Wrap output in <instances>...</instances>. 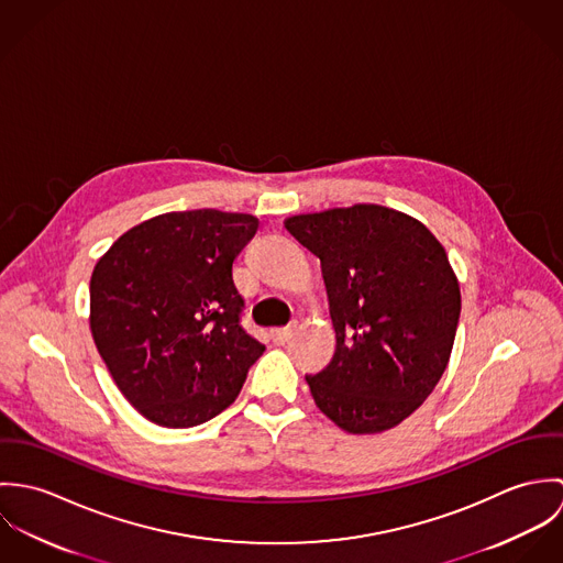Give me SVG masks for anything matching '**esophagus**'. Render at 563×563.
<instances>
[{
  "label": "esophagus",
  "mask_w": 563,
  "mask_h": 563,
  "mask_svg": "<svg viewBox=\"0 0 563 563\" xmlns=\"http://www.w3.org/2000/svg\"><path fill=\"white\" fill-rule=\"evenodd\" d=\"M295 329L292 327H284V329H271V340L275 344H286L292 338Z\"/></svg>",
  "instance_id": "obj_1"
}]
</instances>
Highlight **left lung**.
Here are the masks:
<instances>
[{
	"instance_id": "left-lung-1",
	"label": "left lung",
	"mask_w": 563,
	"mask_h": 563,
	"mask_svg": "<svg viewBox=\"0 0 563 563\" xmlns=\"http://www.w3.org/2000/svg\"><path fill=\"white\" fill-rule=\"evenodd\" d=\"M284 228L321 260L335 329L312 399L355 435L401 424L446 371L462 312L449 255L418 219L377 203L295 214Z\"/></svg>"
}]
</instances>
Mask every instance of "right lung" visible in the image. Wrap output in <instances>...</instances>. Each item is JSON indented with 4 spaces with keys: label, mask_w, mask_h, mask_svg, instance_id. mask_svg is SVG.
Listing matches in <instances>:
<instances>
[{
    "label": "right lung",
    "mask_w": 563,
    "mask_h": 563,
    "mask_svg": "<svg viewBox=\"0 0 563 563\" xmlns=\"http://www.w3.org/2000/svg\"><path fill=\"white\" fill-rule=\"evenodd\" d=\"M253 214L166 212L112 242L90 275V333L147 420L186 429L236 401L264 344L244 333L232 264Z\"/></svg>",
    "instance_id": "obj_1"
}]
</instances>
